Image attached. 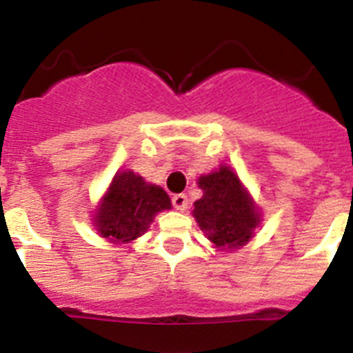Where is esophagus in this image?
<instances>
[{
  "label": "esophagus",
  "instance_id": "1",
  "mask_svg": "<svg viewBox=\"0 0 353 353\" xmlns=\"http://www.w3.org/2000/svg\"><path fill=\"white\" fill-rule=\"evenodd\" d=\"M172 205L174 209L184 210L188 207V196L184 193H177V195L172 196Z\"/></svg>",
  "mask_w": 353,
  "mask_h": 353
}]
</instances>
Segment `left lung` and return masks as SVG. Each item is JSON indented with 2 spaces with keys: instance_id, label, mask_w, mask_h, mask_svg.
Instances as JSON below:
<instances>
[{
  "instance_id": "1",
  "label": "left lung",
  "mask_w": 353,
  "mask_h": 353,
  "mask_svg": "<svg viewBox=\"0 0 353 353\" xmlns=\"http://www.w3.org/2000/svg\"><path fill=\"white\" fill-rule=\"evenodd\" d=\"M199 186L203 196L195 202L193 216L207 239L226 249L249 242L259 225V214L233 170L223 165L200 177Z\"/></svg>"
}]
</instances>
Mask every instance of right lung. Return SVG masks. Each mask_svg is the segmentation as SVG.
Masks as SVG:
<instances>
[{
	"instance_id": "1",
	"label": "right lung",
	"mask_w": 353,
	"mask_h": 353,
	"mask_svg": "<svg viewBox=\"0 0 353 353\" xmlns=\"http://www.w3.org/2000/svg\"><path fill=\"white\" fill-rule=\"evenodd\" d=\"M170 199L160 186L144 183L132 170L114 176L95 216V226L111 242H130L148 230L157 212L170 209Z\"/></svg>"
}]
</instances>
